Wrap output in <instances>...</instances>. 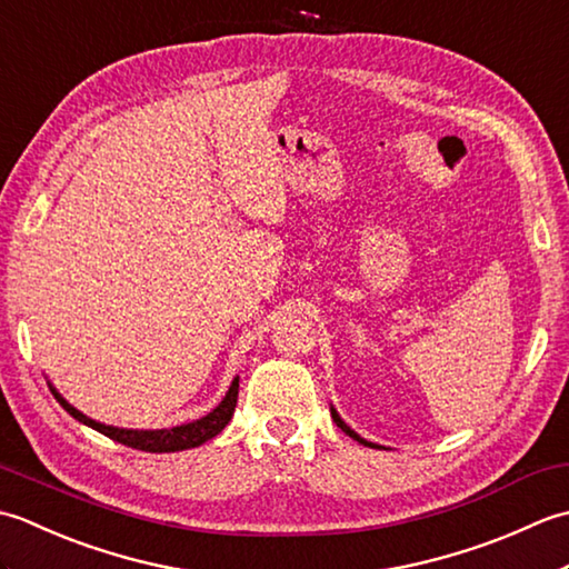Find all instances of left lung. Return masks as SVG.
Here are the masks:
<instances>
[{
    "label": "left lung",
    "mask_w": 569,
    "mask_h": 569,
    "mask_svg": "<svg viewBox=\"0 0 569 569\" xmlns=\"http://www.w3.org/2000/svg\"><path fill=\"white\" fill-rule=\"evenodd\" d=\"M332 418H335V422H337V428H342V430H345V432H347V435H349V438H355V440H357V442H361V445H369V447H377V445H371V442H367V440H361V438H359V435H357V432H355V430H352V428H349V426H347V422H345V420H342V418H340V416H337V413H335V410H332Z\"/></svg>",
    "instance_id": "obj_1"
}]
</instances>
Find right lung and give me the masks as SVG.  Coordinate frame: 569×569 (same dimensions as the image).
<instances>
[{"mask_svg": "<svg viewBox=\"0 0 569 569\" xmlns=\"http://www.w3.org/2000/svg\"><path fill=\"white\" fill-rule=\"evenodd\" d=\"M237 393H239V379L232 381L227 396L222 398V403L217 406L212 413H208L196 422H188V426H178V428H168V430H122V428L102 426V422L82 416L80 410L72 408L68 401H63V398L53 391L58 403L63 406L72 418L107 435V438H112L127 447H134V450H141V452H178V450H188V447H198L202 442L212 440L214 435L222 432L227 422L232 420L234 406H237Z\"/></svg>", "mask_w": 569, "mask_h": 569, "instance_id": "add662e5", "label": "right lung"}]
</instances>
